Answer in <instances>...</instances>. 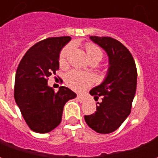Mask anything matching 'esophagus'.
<instances>
[{
	"label": "esophagus",
	"instance_id": "1",
	"mask_svg": "<svg viewBox=\"0 0 158 158\" xmlns=\"http://www.w3.org/2000/svg\"><path fill=\"white\" fill-rule=\"evenodd\" d=\"M77 99H78L79 102H85L86 101V97L84 96H81V95H78L77 96Z\"/></svg>",
	"mask_w": 158,
	"mask_h": 158
}]
</instances>
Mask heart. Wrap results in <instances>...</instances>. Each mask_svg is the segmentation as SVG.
<instances>
[{"label":"heart","instance_id":"heart-1","mask_svg":"<svg viewBox=\"0 0 158 158\" xmlns=\"http://www.w3.org/2000/svg\"><path fill=\"white\" fill-rule=\"evenodd\" d=\"M86 53L89 57V60L93 59H101L102 58L103 52L102 49L99 46H97L92 43H87L85 45ZM72 50V46L70 45H66L64 48L62 49V52H60L59 55V63L61 66H64L67 64L68 57ZM93 81L92 76L86 73L80 72L78 70H72L66 76V82L68 85L71 89H74L76 91H81L89 85Z\"/></svg>","mask_w":158,"mask_h":158}]
</instances>
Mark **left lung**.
<instances>
[{"instance_id": "left-lung-1", "label": "left lung", "mask_w": 158, "mask_h": 158, "mask_svg": "<svg viewBox=\"0 0 158 158\" xmlns=\"http://www.w3.org/2000/svg\"><path fill=\"white\" fill-rule=\"evenodd\" d=\"M89 39L106 52L109 68L103 82L89 91L95 99L102 96V101L96 103V112L85 115V120L97 133L109 134L118 129L131 112L137 69L131 53L121 42L111 37L90 36Z\"/></svg>"}]
</instances>
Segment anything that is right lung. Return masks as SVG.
<instances>
[{
    "mask_svg": "<svg viewBox=\"0 0 158 158\" xmlns=\"http://www.w3.org/2000/svg\"><path fill=\"white\" fill-rule=\"evenodd\" d=\"M70 40L69 36L43 40L29 48L19 62L14 98L27 124L36 133H48L57 127L66 102L77 96L65 86L56 93L47 84L59 69L60 52Z\"/></svg>",
    "mask_w": 158,
    "mask_h": 158,
    "instance_id": "add662e5",
    "label": "right lung"
}]
</instances>
